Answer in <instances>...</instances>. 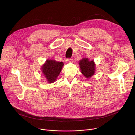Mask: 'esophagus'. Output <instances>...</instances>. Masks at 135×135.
Here are the masks:
<instances>
[{
    "mask_svg": "<svg viewBox=\"0 0 135 135\" xmlns=\"http://www.w3.org/2000/svg\"><path fill=\"white\" fill-rule=\"evenodd\" d=\"M66 61H67V62H71L73 61H72V59H70V58H68V59H67Z\"/></svg>",
    "mask_w": 135,
    "mask_h": 135,
    "instance_id": "1",
    "label": "esophagus"
}]
</instances>
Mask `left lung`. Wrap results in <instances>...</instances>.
I'll return each mask as SVG.
<instances>
[{
    "mask_svg": "<svg viewBox=\"0 0 135 135\" xmlns=\"http://www.w3.org/2000/svg\"><path fill=\"white\" fill-rule=\"evenodd\" d=\"M81 73L85 78L91 77L95 71V65L94 61H89L87 58H83L79 62Z\"/></svg>",
    "mask_w": 135,
    "mask_h": 135,
    "instance_id": "8db88e82",
    "label": "left lung"
}]
</instances>
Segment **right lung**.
I'll use <instances>...</instances> for the list:
<instances>
[{
  "instance_id": "add662e5",
  "label": "right lung",
  "mask_w": 135,
  "mask_h": 135,
  "mask_svg": "<svg viewBox=\"0 0 135 135\" xmlns=\"http://www.w3.org/2000/svg\"><path fill=\"white\" fill-rule=\"evenodd\" d=\"M64 65L62 62H56L55 60H48L42 67V70L45 76L49 83L54 82Z\"/></svg>"
}]
</instances>
